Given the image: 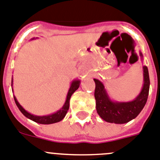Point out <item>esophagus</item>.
<instances>
[{"instance_id": "1", "label": "esophagus", "mask_w": 160, "mask_h": 160, "mask_svg": "<svg viewBox=\"0 0 160 160\" xmlns=\"http://www.w3.org/2000/svg\"><path fill=\"white\" fill-rule=\"evenodd\" d=\"M82 76H83V77H87V73H85V72H83V73H82Z\"/></svg>"}]
</instances>
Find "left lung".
I'll return each mask as SVG.
<instances>
[{
  "label": "left lung",
  "instance_id": "8db88e82",
  "mask_svg": "<svg viewBox=\"0 0 160 160\" xmlns=\"http://www.w3.org/2000/svg\"><path fill=\"white\" fill-rule=\"evenodd\" d=\"M139 56L141 60H143V54L139 52ZM143 87L139 94L132 101H113L109 97L103 83L97 79H94L96 83L94 93L96 108L101 119L108 123L121 124L131 121L140 113L147 103L150 88V79L147 66H143Z\"/></svg>",
  "mask_w": 160,
  "mask_h": 160
}]
</instances>
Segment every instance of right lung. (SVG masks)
<instances>
[{
	"label": "right lung",
	"mask_w": 160,
	"mask_h": 160,
	"mask_svg": "<svg viewBox=\"0 0 160 160\" xmlns=\"http://www.w3.org/2000/svg\"><path fill=\"white\" fill-rule=\"evenodd\" d=\"M35 38H32V40ZM80 80H74L72 81L71 86L69 88V90L68 92L67 97H66V100L64 104L63 105V107L58 110L57 112H54L52 114L47 115V116H35V115H32L31 113H29L28 112H27L24 108L21 106L19 103V102L17 101V98L15 96H14V100L16 102V104L18 107L19 110L21 111V113L24 115L25 117H27L28 119H31L32 121L36 122V123H41V124H51V123H55L57 122H60V120H62L64 118V116L67 114L68 110L69 108V101L70 98H71L72 95L80 87Z\"/></svg>",
	"instance_id": "obj_1"
}]
</instances>
